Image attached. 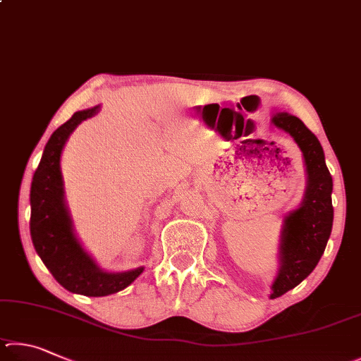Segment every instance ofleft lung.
Masks as SVG:
<instances>
[{
	"instance_id": "left-lung-1",
	"label": "left lung",
	"mask_w": 361,
	"mask_h": 361,
	"mask_svg": "<svg viewBox=\"0 0 361 361\" xmlns=\"http://www.w3.org/2000/svg\"><path fill=\"white\" fill-rule=\"evenodd\" d=\"M271 122L288 133L298 144L307 177L301 203L283 217L279 271L271 283L269 295L274 300L305 281L324 255L333 226V179L319 139L298 117L288 112H276Z\"/></svg>"
}]
</instances>
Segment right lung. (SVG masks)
<instances>
[{"instance_id": "obj_1", "label": "right lung", "mask_w": 361, "mask_h": 361, "mask_svg": "<svg viewBox=\"0 0 361 361\" xmlns=\"http://www.w3.org/2000/svg\"><path fill=\"white\" fill-rule=\"evenodd\" d=\"M101 106L78 111L68 122L56 128L42 152L30 190V233L37 255L52 273L55 281L68 292L85 296L117 293L142 274L144 267L122 273L99 268L94 258L75 236L71 214L65 198L61 176V152L71 133L84 120L97 116Z\"/></svg>"}]
</instances>
